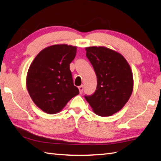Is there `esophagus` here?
Segmentation results:
<instances>
[{
  "mask_svg": "<svg viewBox=\"0 0 161 161\" xmlns=\"http://www.w3.org/2000/svg\"><path fill=\"white\" fill-rule=\"evenodd\" d=\"M79 92L80 93H82V92H83V89H84V86L83 85H80L79 86Z\"/></svg>",
  "mask_w": 161,
  "mask_h": 161,
  "instance_id": "1",
  "label": "esophagus"
}]
</instances>
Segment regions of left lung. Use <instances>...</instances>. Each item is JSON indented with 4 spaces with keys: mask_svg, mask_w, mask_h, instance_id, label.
Instances as JSON below:
<instances>
[{
    "mask_svg": "<svg viewBox=\"0 0 161 161\" xmlns=\"http://www.w3.org/2000/svg\"><path fill=\"white\" fill-rule=\"evenodd\" d=\"M86 51L97 84L95 92L85 98L97 115L111 116L122 109L132 93L131 68L122 55L106 47H90Z\"/></svg>",
    "mask_w": 161,
    "mask_h": 161,
    "instance_id": "1",
    "label": "left lung"
}]
</instances>
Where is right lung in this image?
I'll return each mask as SVG.
<instances>
[{
    "mask_svg": "<svg viewBox=\"0 0 161 161\" xmlns=\"http://www.w3.org/2000/svg\"><path fill=\"white\" fill-rule=\"evenodd\" d=\"M76 47L56 45L39 53L30 65L26 85L32 101L48 114L62 110L79 90L74 85L70 64Z\"/></svg>",
    "mask_w": 161,
    "mask_h": 161,
    "instance_id": "obj_1",
    "label": "right lung"
}]
</instances>
